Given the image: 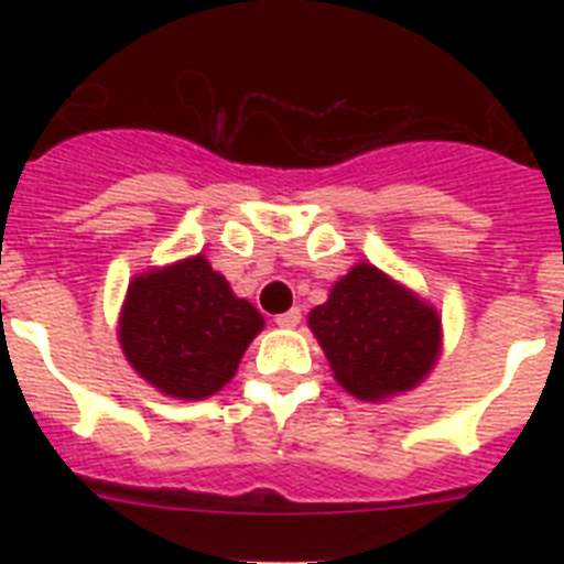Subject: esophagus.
Masks as SVG:
<instances>
[{"label": "esophagus", "instance_id": "obj_1", "mask_svg": "<svg viewBox=\"0 0 564 564\" xmlns=\"http://www.w3.org/2000/svg\"><path fill=\"white\" fill-rule=\"evenodd\" d=\"M299 322H302V311H299V307H291V311L279 313L276 316L279 327H296Z\"/></svg>", "mask_w": 564, "mask_h": 564}]
</instances>
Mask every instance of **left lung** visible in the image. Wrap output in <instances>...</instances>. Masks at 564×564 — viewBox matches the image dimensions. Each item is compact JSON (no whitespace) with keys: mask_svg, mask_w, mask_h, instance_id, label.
Listing matches in <instances>:
<instances>
[{"mask_svg":"<svg viewBox=\"0 0 564 564\" xmlns=\"http://www.w3.org/2000/svg\"><path fill=\"white\" fill-rule=\"evenodd\" d=\"M330 370L358 401L415 390L443 350L441 313L370 262H356L307 313Z\"/></svg>","mask_w":564,"mask_h":564,"instance_id":"left-lung-1","label":"left lung"}]
</instances>
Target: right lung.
I'll return each instance as SVG.
<instances>
[{"instance_id": "obj_1", "label": "right lung", "mask_w": 564, "mask_h": 564, "mask_svg": "<svg viewBox=\"0 0 564 564\" xmlns=\"http://www.w3.org/2000/svg\"><path fill=\"white\" fill-rule=\"evenodd\" d=\"M265 318L203 253L149 268L129 282L118 341L129 367L181 401L220 392Z\"/></svg>"}]
</instances>
